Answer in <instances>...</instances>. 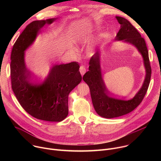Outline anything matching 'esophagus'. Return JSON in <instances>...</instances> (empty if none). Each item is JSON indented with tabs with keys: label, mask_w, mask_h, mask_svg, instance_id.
<instances>
[{
	"label": "esophagus",
	"mask_w": 161,
	"mask_h": 161,
	"mask_svg": "<svg viewBox=\"0 0 161 161\" xmlns=\"http://www.w3.org/2000/svg\"><path fill=\"white\" fill-rule=\"evenodd\" d=\"M80 73L81 75V76H83L84 75V74L85 73V72H86V67H85V65H82L80 66Z\"/></svg>",
	"instance_id": "1"
}]
</instances>
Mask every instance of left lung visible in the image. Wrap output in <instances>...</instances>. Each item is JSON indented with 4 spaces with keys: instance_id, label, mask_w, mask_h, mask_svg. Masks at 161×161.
<instances>
[{
    "instance_id": "left-lung-1",
    "label": "left lung",
    "mask_w": 161,
    "mask_h": 161,
    "mask_svg": "<svg viewBox=\"0 0 161 161\" xmlns=\"http://www.w3.org/2000/svg\"><path fill=\"white\" fill-rule=\"evenodd\" d=\"M120 24V29L117 34L116 41L132 44L142 54L146 70L143 84L135 96L130 100H124L112 97L108 93L103 81L101 68V53L97 52L89 62L88 71L83 80L90 88L93 106L99 116L106 119L119 117L133 111L143 101L150 84L152 69L148 57V51L144 38L137 30L125 18L116 16Z\"/></svg>"
}]
</instances>
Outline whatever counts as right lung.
<instances>
[{
	"label": "right lung",
	"mask_w": 161,
	"mask_h": 161,
	"mask_svg": "<svg viewBox=\"0 0 161 161\" xmlns=\"http://www.w3.org/2000/svg\"><path fill=\"white\" fill-rule=\"evenodd\" d=\"M56 18L36 20L19 35L11 55V79L19 103L33 117L49 122H61L68 115V96L81 81L76 62L55 65L43 81L34 79L25 63V51L32 45L45 24Z\"/></svg>",
	"instance_id": "obj_1"
}]
</instances>
